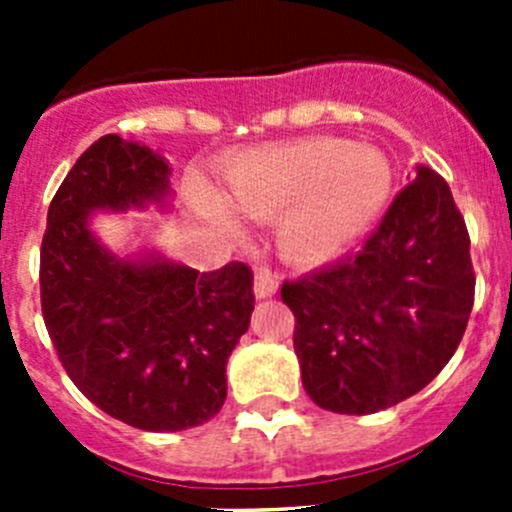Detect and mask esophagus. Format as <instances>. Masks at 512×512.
<instances>
[{
	"label": "esophagus",
	"mask_w": 512,
	"mask_h": 512,
	"mask_svg": "<svg viewBox=\"0 0 512 512\" xmlns=\"http://www.w3.org/2000/svg\"><path fill=\"white\" fill-rule=\"evenodd\" d=\"M277 289H280V280H277V275H272L270 270H260L255 275V294L260 299H267V297H275Z\"/></svg>",
	"instance_id": "esophagus-1"
}]
</instances>
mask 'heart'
<instances>
[{
	"label": "heart",
	"instance_id": "obj_1",
	"mask_svg": "<svg viewBox=\"0 0 512 512\" xmlns=\"http://www.w3.org/2000/svg\"><path fill=\"white\" fill-rule=\"evenodd\" d=\"M232 208L275 223L292 262L322 265L374 227L391 198L389 160L342 138H304L245 153L227 168Z\"/></svg>",
	"mask_w": 512,
	"mask_h": 512
}]
</instances>
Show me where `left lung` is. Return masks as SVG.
<instances>
[{
    "mask_svg": "<svg viewBox=\"0 0 512 512\" xmlns=\"http://www.w3.org/2000/svg\"><path fill=\"white\" fill-rule=\"evenodd\" d=\"M473 294L466 220L446 180L416 165L356 255L282 285L304 391L354 416L418 394L461 344Z\"/></svg>",
    "mask_w": 512,
    "mask_h": 512,
    "instance_id": "1",
    "label": "left lung"
}]
</instances>
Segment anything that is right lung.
Wrapping results in <instances>:
<instances>
[{"label":"right lung","mask_w":512,"mask_h":512,"mask_svg":"<svg viewBox=\"0 0 512 512\" xmlns=\"http://www.w3.org/2000/svg\"><path fill=\"white\" fill-rule=\"evenodd\" d=\"M170 168L116 133L91 143L56 190L41 240V314L76 389L141 431H183L225 404V364L250 327L252 270L198 272L121 260L89 230L94 210L163 203Z\"/></svg>","instance_id":"1"}]
</instances>
